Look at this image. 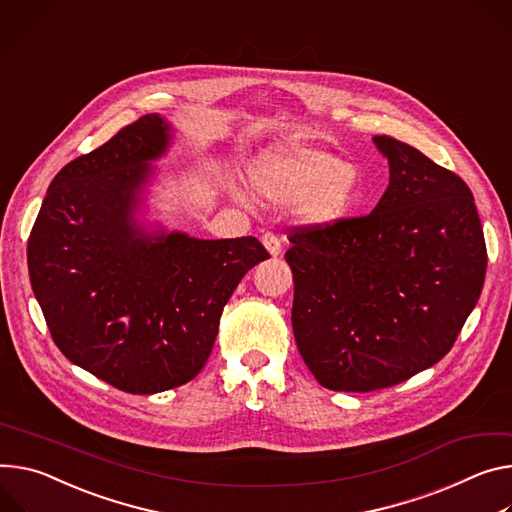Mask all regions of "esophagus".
<instances>
[{
	"label": "esophagus",
	"instance_id": "1",
	"mask_svg": "<svg viewBox=\"0 0 512 512\" xmlns=\"http://www.w3.org/2000/svg\"><path fill=\"white\" fill-rule=\"evenodd\" d=\"M261 241H263V247L267 249V253L271 257H277L282 253V241H280V237L273 235V232H265Z\"/></svg>",
	"mask_w": 512,
	"mask_h": 512
}]
</instances>
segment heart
<instances>
[{
	"label": "heart",
	"mask_w": 512,
	"mask_h": 512,
	"mask_svg": "<svg viewBox=\"0 0 512 512\" xmlns=\"http://www.w3.org/2000/svg\"><path fill=\"white\" fill-rule=\"evenodd\" d=\"M251 188L269 202L302 198V218L308 224L329 226L351 210L359 173L353 165L304 145H275L249 167Z\"/></svg>",
	"instance_id": "1"
}]
</instances>
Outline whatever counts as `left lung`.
Masks as SVG:
<instances>
[{
	"label": "left lung",
	"instance_id": "1",
	"mask_svg": "<svg viewBox=\"0 0 512 512\" xmlns=\"http://www.w3.org/2000/svg\"><path fill=\"white\" fill-rule=\"evenodd\" d=\"M390 185L367 216L296 226L292 327L320 386L374 392L441 361L474 310L486 243L459 175L392 136H374Z\"/></svg>",
	"mask_w": 512,
	"mask_h": 512
}]
</instances>
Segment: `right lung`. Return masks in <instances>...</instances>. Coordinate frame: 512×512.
<instances>
[{
  "instance_id": "right-lung-1",
  "label": "right lung",
  "mask_w": 512,
  "mask_h": 512,
  "mask_svg": "<svg viewBox=\"0 0 512 512\" xmlns=\"http://www.w3.org/2000/svg\"><path fill=\"white\" fill-rule=\"evenodd\" d=\"M171 124L147 114L51 181L28 239V271L55 345L130 394L194 380L243 275L269 253L255 237L202 241L134 218Z\"/></svg>"
}]
</instances>
